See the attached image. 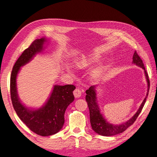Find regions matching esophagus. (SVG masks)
Segmentation results:
<instances>
[{"mask_svg": "<svg viewBox=\"0 0 157 157\" xmlns=\"http://www.w3.org/2000/svg\"><path fill=\"white\" fill-rule=\"evenodd\" d=\"M73 94L75 98H79L81 96V91L79 89H76L73 91Z\"/></svg>", "mask_w": 157, "mask_h": 157, "instance_id": "obj_1", "label": "esophagus"}]
</instances>
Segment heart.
<instances>
[{"label":"heart","mask_w":157,"mask_h":157,"mask_svg":"<svg viewBox=\"0 0 157 157\" xmlns=\"http://www.w3.org/2000/svg\"><path fill=\"white\" fill-rule=\"evenodd\" d=\"M97 56H90L89 57H85V58H83L79 60L77 62L76 64L79 67L83 68L86 67L88 64H90V63L97 60Z\"/></svg>","instance_id":"heart-1"}]
</instances>
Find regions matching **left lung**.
Instances as JSON below:
<instances>
[{"instance_id":"obj_1","label":"left lung","mask_w":157,"mask_h":157,"mask_svg":"<svg viewBox=\"0 0 157 157\" xmlns=\"http://www.w3.org/2000/svg\"><path fill=\"white\" fill-rule=\"evenodd\" d=\"M133 63L144 69L145 78L147 81L148 85V91L147 96L145 98L144 100L140 105L138 110L131 118L129 120H128L125 123H123L121 124L115 125L111 124L106 121L105 118L102 115L100 112L99 106L96 100V86H91L88 90L86 91V100L87 101L88 108L90 109V123L92 127V129L98 134L102 136H113L119 133H121L125 131L127 128L130 126L138 118L140 113H141L143 107L146 102L147 98L148 95L149 89H150V80L148 75L145 70L144 64L140 56L138 55L137 52L135 51L133 56Z\"/></svg>"}]
</instances>
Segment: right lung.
<instances>
[{"label": "right lung", "mask_w": 157, "mask_h": 157, "mask_svg": "<svg viewBox=\"0 0 157 157\" xmlns=\"http://www.w3.org/2000/svg\"><path fill=\"white\" fill-rule=\"evenodd\" d=\"M45 42V37L36 39L24 51L12 68L10 83L11 100L17 116L31 131L43 136L54 135L61 130L64 123L66 109L74 101L73 91L76 88L73 84L54 85L46 104L36 109L27 108L21 102L17 91V74L21 67L31 61L36 54L42 51Z\"/></svg>", "instance_id": "right-lung-1"}]
</instances>
